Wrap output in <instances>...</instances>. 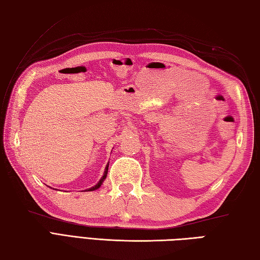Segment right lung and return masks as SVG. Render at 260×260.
I'll return each mask as SVG.
<instances>
[{
  "instance_id": "obj_1",
  "label": "right lung",
  "mask_w": 260,
  "mask_h": 260,
  "mask_svg": "<svg viewBox=\"0 0 260 260\" xmlns=\"http://www.w3.org/2000/svg\"><path fill=\"white\" fill-rule=\"evenodd\" d=\"M107 171H108V164L106 165V168H105V172H104V175H103V178L99 180V182L98 183L95 185V186H92V187H90V189H88L87 191H95V190H97V189H99V187H101V185L103 184V182H104V180L106 179V176H107Z\"/></svg>"
}]
</instances>
